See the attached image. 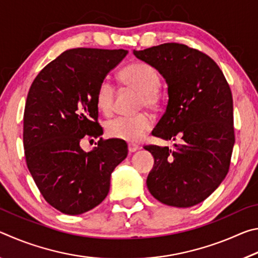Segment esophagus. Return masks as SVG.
<instances>
[{
	"instance_id": "1",
	"label": "esophagus",
	"mask_w": 258,
	"mask_h": 258,
	"mask_svg": "<svg viewBox=\"0 0 258 258\" xmlns=\"http://www.w3.org/2000/svg\"><path fill=\"white\" fill-rule=\"evenodd\" d=\"M137 150H139V146L134 145V143H128V151L130 152H135Z\"/></svg>"
}]
</instances>
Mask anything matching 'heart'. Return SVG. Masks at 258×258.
Here are the masks:
<instances>
[{
  "label": "heart",
  "instance_id": "b5f03b06",
  "mask_svg": "<svg viewBox=\"0 0 258 258\" xmlns=\"http://www.w3.org/2000/svg\"><path fill=\"white\" fill-rule=\"evenodd\" d=\"M123 84L140 92L139 106L149 109H158L163 97L158 87L160 80L154 68L143 62L132 63L120 72ZM95 101L99 110L104 115H111L115 106V89L108 81H102L98 87ZM154 126V119L146 112L131 117H117L107 121L106 133L112 139L126 142H139Z\"/></svg>",
  "mask_w": 258,
  "mask_h": 258
}]
</instances>
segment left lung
I'll use <instances>...</instances> for the list:
<instances>
[{
    "label": "left lung",
    "mask_w": 258,
    "mask_h": 258,
    "mask_svg": "<svg viewBox=\"0 0 258 258\" xmlns=\"http://www.w3.org/2000/svg\"><path fill=\"white\" fill-rule=\"evenodd\" d=\"M133 53L156 68L168 86L167 107L152 135L180 142L174 150L145 147L155 158L148 189L168 206H195L229 172L234 146L230 86L215 61L184 44L165 43Z\"/></svg>",
    "instance_id": "1"
}]
</instances>
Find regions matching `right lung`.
I'll return each mask as SVG.
<instances>
[{
	"label": "right lung",
	"mask_w": 258,
	"mask_h": 258,
	"mask_svg": "<svg viewBox=\"0 0 258 258\" xmlns=\"http://www.w3.org/2000/svg\"><path fill=\"white\" fill-rule=\"evenodd\" d=\"M127 51L78 47L64 51L38 73L26 100L24 149L27 167L52 207L80 215L103 202L110 176L127 145L100 140L86 153L79 143L101 137L98 87ZM97 145V143H95Z\"/></svg>",
	"instance_id": "right-lung-1"
}]
</instances>
